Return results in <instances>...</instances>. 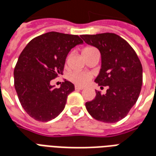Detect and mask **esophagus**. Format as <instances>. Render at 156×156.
Returning <instances> with one entry per match:
<instances>
[{"label":"esophagus","instance_id":"34e87169","mask_svg":"<svg viewBox=\"0 0 156 156\" xmlns=\"http://www.w3.org/2000/svg\"><path fill=\"white\" fill-rule=\"evenodd\" d=\"M83 88V87L78 86V85H75V89H76V90H82Z\"/></svg>","mask_w":156,"mask_h":156}]
</instances>
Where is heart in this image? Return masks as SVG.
<instances>
[{
  "instance_id": "heart-1",
  "label": "heart",
  "mask_w": 156,
  "mask_h": 156,
  "mask_svg": "<svg viewBox=\"0 0 156 156\" xmlns=\"http://www.w3.org/2000/svg\"><path fill=\"white\" fill-rule=\"evenodd\" d=\"M89 47H87L83 49V51H86L88 49H90ZM92 78V75L89 73H87V72L83 71H75L69 74V79L70 81H72L73 83L77 85H80V86H83V85L87 84L88 82L90 81V79Z\"/></svg>"
}]
</instances>
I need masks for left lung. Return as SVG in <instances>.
Here are the masks:
<instances>
[{
	"instance_id": "obj_1",
	"label": "left lung",
	"mask_w": 156,
	"mask_h": 156,
	"mask_svg": "<svg viewBox=\"0 0 156 156\" xmlns=\"http://www.w3.org/2000/svg\"><path fill=\"white\" fill-rule=\"evenodd\" d=\"M81 37L100 51L101 68L94 82L108 87L105 94L96 92L95 98L85 104L86 108L98 121L121 120L135 105L140 93L143 82L140 61L130 45L115 33L82 35Z\"/></svg>"
}]
</instances>
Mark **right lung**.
Wrapping results in <instances>:
<instances>
[{"instance_id":"right-lung-1","label":"right lung","mask_w":156,"mask_h":156,"mask_svg":"<svg viewBox=\"0 0 156 156\" xmlns=\"http://www.w3.org/2000/svg\"><path fill=\"white\" fill-rule=\"evenodd\" d=\"M83 41L77 35L50 32L28 42L14 69V84L22 108L36 120L53 119L64 109L68 94L74 90L69 81L60 88L51 79L62 74L68 52Z\"/></svg>"}]
</instances>
